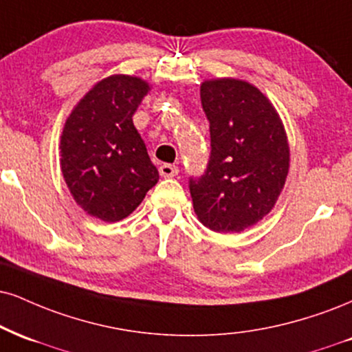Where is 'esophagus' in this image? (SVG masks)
Wrapping results in <instances>:
<instances>
[{
	"label": "esophagus",
	"instance_id": "1",
	"mask_svg": "<svg viewBox=\"0 0 352 352\" xmlns=\"http://www.w3.org/2000/svg\"><path fill=\"white\" fill-rule=\"evenodd\" d=\"M159 173L162 177H165V179H167V177H175L179 175V167L172 164H164L159 167Z\"/></svg>",
	"mask_w": 352,
	"mask_h": 352
}]
</instances>
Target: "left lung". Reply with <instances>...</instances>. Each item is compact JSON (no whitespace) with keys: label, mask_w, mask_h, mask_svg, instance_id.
<instances>
[{"label":"left lung","mask_w":352,"mask_h":352,"mask_svg":"<svg viewBox=\"0 0 352 352\" xmlns=\"http://www.w3.org/2000/svg\"><path fill=\"white\" fill-rule=\"evenodd\" d=\"M200 96L211 154L205 173L190 179L193 210L211 231L241 232L270 213L285 185V129L267 96L244 80H205Z\"/></svg>","instance_id":"obj_1"}]
</instances>
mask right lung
I'll use <instances>...</instances> for the list:
<instances>
[{
	"mask_svg": "<svg viewBox=\"0 0 352 352\" xmlns=\"http://www.w3.org/2000/svg\"><path fill=\"white\" fill-rule=\"evenodd\" d=\"M149 90L142 78L111 75L78 101L63 126V180L80 208L101 221L129 217L159 180L133 122Z\"/></svg>",
	"mask_w": 352,
	"mask_h": 352,
	"instance_id": "right-lung-1",
	"label": "right lung"
}]
</instances>
